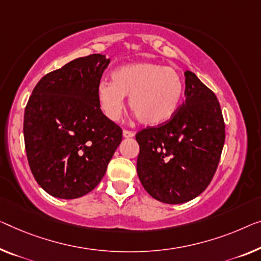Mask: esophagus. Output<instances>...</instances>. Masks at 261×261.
I'll use <instances>...</instances> for the list:
<instances>
[{"label": "esophagus", "mask_w": 261, "mask_h": 261, "mask_svg": "<svg viewBox=\"0 0 261 261\" xmlns=\"http://www.w3.org/2000/svg\"><path fill=\"white\" fill-rule=\"evenodd\" d=\"M123 136L125 138H131V137H134L135 136V134L132 131H129V130H124L123 131Z\"/></svg>", "instance_id": "34e87169"}]
</instances>
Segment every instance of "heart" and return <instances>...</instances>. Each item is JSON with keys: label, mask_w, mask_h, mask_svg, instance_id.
<instances>
[{"label": "heart", "mask_w": 261, "mask_h": 261, "mask_svg": "<svg viewBox=\"0 0 261 261\" xmlns=\"http://www.w3.org/2000/svg\"><path fill=\"white\" fill-rule=\"evenodd\" d=\"M112 82L100 81L96 96L104 116L117 120L129 97L132 114L144 125L165 123L176 114L182 96V82L176 70L155 63H131L112 72Z\"/></svg>", "instance_id": "1"}]
</instances>
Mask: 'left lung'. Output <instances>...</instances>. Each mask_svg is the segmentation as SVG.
<instances>
[{"mask_svg":"<svg viewBox=\"0 0 261 261\" xmlns=\"http://www.w3.org/2000/svg\"><path fill=\"white\" fill-rule=\"evenodd\" d=\"M185 102L165 123L136 134L137 173L162 203L181 204L204 191L215 176L225 142L220 104L211 89L185 72Z\"/></svg>","mask_w":261,"mask_h":261,"instance_id":"left-lung-1","label":"left lung"}]
</instances>
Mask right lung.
<instances>
[{
    "mask_svg": "<svg viewBox=\"0 0 261 261\" xmlns=\"http://www.w3.org/2000/svg\"><path fill=\"white\" fill-rule=\"evenodd\" d=\"M109 63L99 54L76 58L42 77L27 103V158L38 185L54 197L92 191L122 142V129L104 116L96 96Z\"/></svg>",
    "mask_w": 261,
    "mask_h": 261,
    "instance_id": "add662e5",
    "label": "right lung"
}]
</instances>
